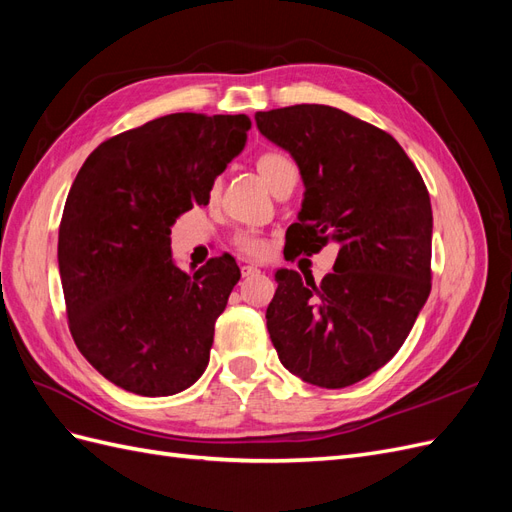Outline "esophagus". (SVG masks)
Returning a JSON list of instances; mask_svg holds the SVG:
<instances>
[{"label":"esophagus","instance_id":"obj_1","mask_svg":"<svg viewBox=\"0 0 512 512\" xmlns=\"http://www.w3.org/2000/svg\"><path fill=\"white\" fill-rule=\"evenodd\" d=\"M258 273H260V269L254 267V265H243L241 267V275L243 277H252V275H258Z\"/></svg>","mask_w":512,"mask_h":512}]
</instances>
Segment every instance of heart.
<instances>
[{"label": "heart", "mask_w": 512, "mask_h": 512, "mask_svg": "<svg viewBox=\"0 0 512 512\" xmlns=\"http://www.w3.org/2000/svg\"><path fill=\"white\" fill-rule=\"evenodd\" d=\"M256 170L275 196L284 188H288V185H297L299 168L284 151H277V149L262 151L256 158ZM232 243H235V247L241 254H247V256L265 254V241H262L258 235H254V232H239V235L232 239Z\"/></svg>", "instance_id": "b5f03b06"}]
</instances>
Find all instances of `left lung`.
Masks as SVG:
<instances>
[{"label":"left lung","instance_id":"obj_1","mask_svg":"<svg viewBox=\"0 0 512 512\" xmlns=\"http://www.w3.org/2000/svg\"><path fill=\"white\" fill-rule=\"evenodd\" d=\"M256 126L299 164L290 260L339 243L333 273L280 269L267 329L282 365L322 389H344L389 363L431 290L427 185L391 134L324 104L256 113Z\"/></svg>","mask_w":512,"mask_h":512}]
</instances>
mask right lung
Here are the masks:
<instances>
[{
    "mask_svg": "<svg viewBox=\"0 0 512 512\" xmlns=\"http://www.w3.org/2000/svg\"><path fill=\"white\" fill-rule=\"evenodd\" d=\"M250 128L247 115H164L98 145L72 183L57 245L68 327L121 389L175 395L207 369L215 320L241 271L230 256L181 271L170 226L209 205Z\"/></svg>",
    "mask_w": 512,
    "mask_h": 512,
    "instance_id": "add662e5",
    "label": "right lung"
}]
</instances>
